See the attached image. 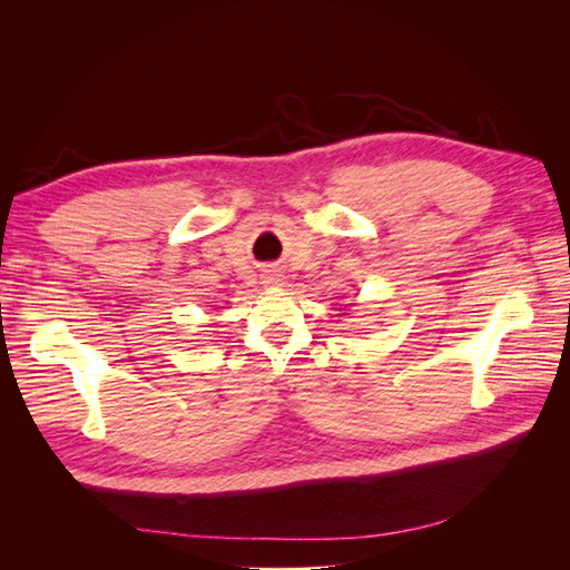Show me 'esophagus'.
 <instances>
[{
  "instance_id": "obj_1",
  "label": "esophagus",
  "mask_w": 570,
  "mask_h": 570,
  "mask_svg": "<svg viewBox=\"0 0 570 570\" xmlns=\"http://www.w3.org/2000/svg\"><path fill=\"white\" fill-rule=\"evenodd\" d=\"M268 283H278V281H275V278H273V281H268Z\"/></svg>"
}]
</instances>
